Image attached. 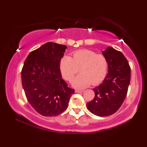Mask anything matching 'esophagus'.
<instances>
[{"mask_svg":"<svg viewBox=\"0 0 147 147\" xmlns=\"http://www.w3.org/2000/svg\"><path fill=\"white\" fill-rule=\"evenodd\" d=\"M83 92H84L83 90H75V92L76 93H82Z\"/></svg>","mask_w":147,"mask_h":147,"instance_id":"obj_1","label":"esophagus"}]
</instances>
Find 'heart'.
<instances>
[{
  "instance_id": "heart-1",
  "label": "heart",
  "mask_w": 147,
  "mask_h": 147,
  "mask_svg": "<svg viewBox=\"0 0 147 147\" xmlns=\"http://www.w3.org/2000/svg\"><path fill=\"white\" fill-rule=\"evenodd\" d=\"M62 76L67 81H71L72 85L76 88H84L92 83L98 85L104 80L107 73L108 62L104 55L97 54L90 50H81L73 53L72 57L65 55L59 63Z\"/></svg>"
}]
</instances>
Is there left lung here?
I'll list each match as a JSON object with an SVG mask.
<instances>
[{"mask_svg":"<svg viewBox=\"0 0 147 147\" xmlns=\"http://www.w3.org/2000/svg\"><path fill=\"white\" fill-rule=\"evenodd\" d=\"M102 54L108 62V73L100 85L93 89L95 97L86 106L93 114L108 116L120 108L126 98L131 68L124 55L111 47H108Z\"/></svg>","mask_w":147,"mask_h":147,"instance_id":"obj_1","label":"left lung"}]
</instances>
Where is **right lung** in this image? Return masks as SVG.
I'll use <instances>...</instances> for the list:
<instances>
[{"label": "right lung", "mask_w": 147, "mask_h": 147, "mask_svg": "<svg viewBox=\"0 0 147 147\" xmlns=\"http://www.w3.org/2000/svg\"><path fill=\"white\" fill-rule=\"evenodd\" d=\"M67 47L47 42L31 52L21 71L28 101L44 116H55L67 109L74 90L62 79L59 63Z\"/></svg>", "instance_id": "right-lung-1"}]
</instances>
